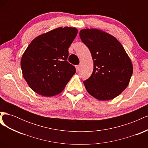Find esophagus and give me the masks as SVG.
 Here are the masks:
<instances>
[{"mask_svg":"<svg viewBox=\"0 0 148 148\" xmlns=\"http://www.w3.org/2000/svg\"><path fill=\"white\" fill-rule=\"evenodd\" d=\"M76 68H77V70L78 71H79L80 69H81V66H80L79 65H77V66H76Z\"/></svg>","mask_w":148,"mask_h":148,"instance_id":"obj_1","label":"esophagus"}]
</instances>
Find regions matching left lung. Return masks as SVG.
I'll list each match as a JSON object with an SVG mask.
<instances>
[{"mask_svg": "<svg viewBox=\"0 0 148 148\" xmlns=\"http://www.w3.org/2000/svg\"><path fill=\"white\" fill-rule=\"evenodd\" d=\"M82 42L91 52L94 69L83 82L89 95L100 101L111 100L128 86L133 73L132 61L113 36L97 29L79 31Z\"/></svg>", "mask_w": 148, "mask_h": 148, "instance_id": "left-lung-1", "label": "left lung"}]
</instances>
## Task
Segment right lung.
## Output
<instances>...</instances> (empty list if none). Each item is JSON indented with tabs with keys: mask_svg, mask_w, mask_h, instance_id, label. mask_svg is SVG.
I'll use <instances>...</instances> for the list:
<instances>
[{
	"mask_svg": "<svg viewBox=\"0 0 148 148\" xmlns=\"http://www.w3.org/2000/svg\"><path fill=\"white\" fill-rule=\"evenodd\" d=\"M75 28L59 27L38 36L21 59L23 76L31 89L51 97L59 95L76 73L66 61L69 48L77 36Z\"/></svg>",
	"mask_w": 148,
	"mask_h": 148,
	"instance_id": "add662e5",
	"label": "right lung"
}]
</instances>
